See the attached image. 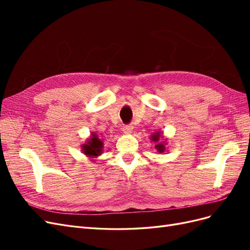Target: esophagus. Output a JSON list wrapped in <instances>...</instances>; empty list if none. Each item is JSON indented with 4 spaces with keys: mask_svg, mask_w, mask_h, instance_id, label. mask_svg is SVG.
Returning <instances> with one entry per match:
<instances>
[{
    "mask_svg": "<svg viewBox=\"0 0 250 250\" xmlns=\"http://www.w3.org/2000/svg\"><path fill=\"white\" fill-rule=\"evenodd\" d=\"M122 130H123L124 133L129 134V133H131L132 130H133V126H132V125H124L123 128H122Z\"/></svg>",
    "mask_w": 250,
    "mask_h": 250,
    "instance_id": "esophagus-1",
    "label": "esophagus"
}]
</instances>
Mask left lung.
<instances>
[{
	"mask_svg": "<svg viewBox=\"0 0 250 250\" xmlns=\"http://www.w3.org/2000/svg\"><path fill=\"white\" fill-rule=\"evenodd\" d=\"M161 132H155L152 135H151V141L155 142L156 145H155V149L157 150V152L163 153L166 151V145H167V143H164V142H160L161 139Z\"/></svg>",
	"mask_w": 250,
	"mask_h": 250,
	"instance_id": "obj_1",
	"label": "left lung"
}]
</instances>
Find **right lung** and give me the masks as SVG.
I'll use <instances>...</instances> for the list:
<instances>
[{
    "instance_id": "right-lung-1",
    "label": "right lung",
    "mask_w": 250,
    "mask_h": 250,
    "mask_svg": "<svg viewBox=\"0 0 250 250\" xmlns=\"http://www.w3.org/2000/svg\"><path fill=\"white\" fill-rule=\"evenodd\" d=\"M103 143L96 133H92L88 141L82 145V152L88 157H97L102 152Z\"/></svg>"
}]
</instances>
